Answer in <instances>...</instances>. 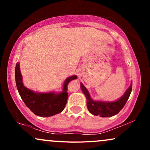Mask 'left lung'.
I'll return each mask as SVG.
<instances>
[{
	"mask_svg": "<svg viewBox=\"0 0 150 150\" xmlns=\"http://www.w3.org/2000/svg\"><path fill=\"white\" fill-rule=\"evenodd\" d=\"M132 82H131L128 89L125 91L124 94L118 100L106 101L93 100L88 90L86 89L83 84L80 83V88L87 99V106L89 113L94 116H100L101 117H111L119 113L130 97L132 91Z\"/></svg>",
	"mask_w": 150,
	"mask_h": 150,
	"instance_id": "1",
	"label": "left lung"
}]
</instances>
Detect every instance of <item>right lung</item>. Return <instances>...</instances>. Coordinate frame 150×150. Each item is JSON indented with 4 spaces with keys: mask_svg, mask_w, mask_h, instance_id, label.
<instances>
[{
    "mask_svg": "<svg viewBox=\"0 0 150 150\" xmlns=\"http://www.w3.org/2000/svg\"><path fill=\"white\" fill-rule=\"evenodd\" d=\"M15 81L20 97L34 114L42 117H49L62 112L68 100V86L71 80L77 79L73 75L65 79L61 92H36L25 87L22 82V76L20 68V63L15 66Z\"/></svg>",
    "mask_w": 150,
    "mask_h": 150,
    "instance_id": "1",
    "label": "right lung"
}]
</instances>
